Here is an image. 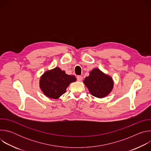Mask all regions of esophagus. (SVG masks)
I'll use <instances>...</instances> for the list:
<instances>
[{"label": "esophagus", "instance_id": "1", "mask_svg": "<svg viewBox=\"0 0 151 151\" xmlns=\"http://www.w3.org/2000/svg\"><path fill=\"white\" fill-rule=\"evenodd\" d=\"M77 80H78V81H81L82 80V76H80V75L78 76H77Z\"/></svg>", "mask_w": 151, "mask_h": 151}]
</instances>
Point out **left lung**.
Returning a JSON list of instances; mask_svg holds the SVG:
<instances>
[{
  "label": "left lung",
  "mask_w": 151,
  "mask_h": 151,
  "mask_svg": "<svg viewBox=\"0 0 151 151\" xmlns=\"http://www.w3.org/2000/svg\"><path fill=\"white\" fill-rule=\"evenodd\" d=\"M83 82L91 94L97 98L107 96L114 87L112 78L97 68L93 69Z\"/></svg>",
  "instance_id": "8db88e82"
}]
</instances>
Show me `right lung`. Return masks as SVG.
<instances>
[{"mask_svg":"<svg viewBox=\"0 0 151 151\" xmlns=\"http://www.w3.org/2000/svg\"><path fill=\"white\" fill-rule=\"evenodd\" d=\"M76 81L75 76L67 75L64 70L57 67L45 72L41 76L39 86L46 96L57 99L65 93L69 84Z\"/></svg>","mask_w":151,"mask_h":151,"instance_id":"add662e5","label":"right lung"}]
</instances>
